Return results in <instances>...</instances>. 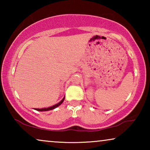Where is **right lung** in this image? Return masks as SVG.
Returning a JSON list of instances; mask_svg holds the SVG:
<instances>
[{
    "instance_id": "add662e5",
    "label": "right lung",
    "mask_w": 150,
    "mask_h": 150,
    "mask_svg": "<svg viewBox=\"0 0 150 150\" xmlns=\"http://www.w3.org/2000/svg\"><path fill=\"white\" fill-rule=\"evenodd\" d=\"M64 100H65V97L63 98V99L61 100V101L59 102V103L54 104V105H53V106H50V107H48V108H35V110H38V111H47V110H53V109H54V108H56L57 107H58L59 106H60L61 104L63 103V101H64Z\"/></svg>"
}]
</instances>
